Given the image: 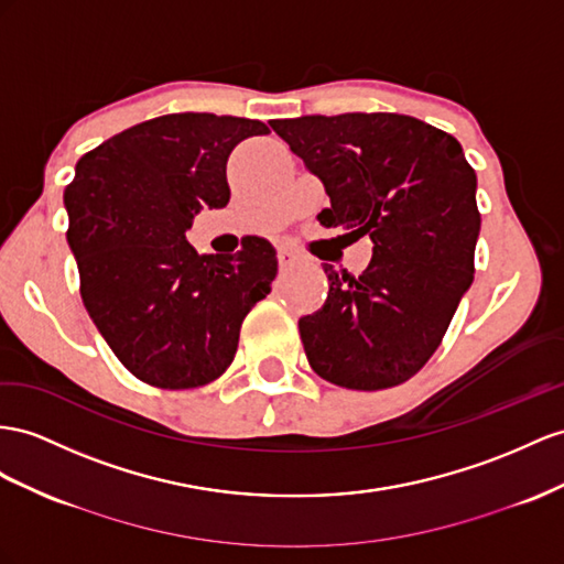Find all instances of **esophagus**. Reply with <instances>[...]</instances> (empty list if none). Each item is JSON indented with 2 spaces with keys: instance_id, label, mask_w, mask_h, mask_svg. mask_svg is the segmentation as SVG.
Wrapping results in <instances>:
<instances>
[{
  "instance_id": "34e87169",
  "label": "esophagus",
  "mask_w": 564,
  "mask_h": 564,
  "mask_svg": "<svg viewBox=\"0 0 564 564\" xmlns=\"http://www.w3.org/2000/svg\"><path fill=\"white\" fill-rule=\"evenodd\" d=\"M276 257H279V267H281V269H291V267H295V262H297V254H295L293 250H288V248H281Z\"/></svg>"
}]
</instances>
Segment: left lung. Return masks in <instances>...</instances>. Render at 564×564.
<instances>
[{
	"mask_svg": "<svg viewBox=\"0 0 564 564\" xmlns=\"http://www.w3.org/2000/svg\"><path fill=\"white\" fill-rule=\"evenodd\" d=\"M326 187L322 226L369 236L359 273L324 264L328 297L300 319L322 379L379 391L408 381L436 352L474 281L481 230L476 173L462 144L402 113H340L271 121Z\"/></svg>",
	"mask_w": 564,
	"mask_h": 564,
	"instance_id": "obj_1",
	"label": "left lung"
}]
</instances>
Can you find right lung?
<instances>
[{"instance_id": "add662e5", "label": "right lung", "mask_w": 564, "mask_h": 564, "mask_svg": "<svg viewBox=\"0 0 564 564\" xmlns=\"http://www.w3.org/2000/svg\"><path fill=\"white\" fill-rule=\"evenodd\" d=\"M262 121L166 113L80 156L66 187L68 248L80 295L121 365L156 388H195L234 362L242 319L276 279V250L242 240L236 254H197L185 240L202 207L230 199L236 144Z\"/></svg>"}]
</instances>
